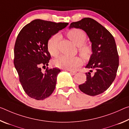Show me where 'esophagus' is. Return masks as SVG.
<instances>
[{"mask_svg": "<svg viewBox=\"0 0 129 129\" xmlns=\"http://www.w3.org/2000/svg\"><path fill=\"white\" fill-rule=\"evenodd\" d=\"M68 71H69V73H71V74H72V75H75L76 73H77L76 72H75V71H70V70H68Z\"/></svg>", "mask_w": 129, "mask_h": 129, "instance_id": "esophagus-1", "label": "esophagus"}]
</instances>
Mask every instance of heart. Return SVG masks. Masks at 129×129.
Segmentation results:
<instances>
[{
    "mask_svg": "<svg viewBox=\"0 0 129 129\" xmlns=\"http://www.w3.org/2000/svg\"><path fill=\"white\" fill-rule=\"evenodd\" d=\"M68 37L79 46V51L85 60L90 58L92 50L90 46L85 44L87 36L84 32L79 28H72L67 33ZM60 36L58 34L53 36L48 41L47 47L49 53L56 57L58 54V44ZM54 64L57 67L61 69L74 70L83 64V60L78 56H68L61 55L54 61Z\"/></svg>",
    "mask_w": 129,
    "mask_h": 129,
    "instance_id": "b5f03b06",
    "label": "heart"
}]
</instances>
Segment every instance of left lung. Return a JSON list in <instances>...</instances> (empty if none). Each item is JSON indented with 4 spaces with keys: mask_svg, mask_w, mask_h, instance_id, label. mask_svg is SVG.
Returning a JSON list of instances; mask_svg holds the SVG:
<instances>
[{
    "mask_svg": "<svg viewBox=\"0 0 129 129\" xmlns=\"http://www.w3.org/2000/svg\"><path fill=\"white\" fill-rule=\"evenodd\" d=\"M72 28L84 30L92 43V53L85 66L90 71L85 73L87 81L79 85V89L87 95H99L109 88L116 77L119 56L115 40L105 27L90 18L72 22L69 27Z\"/></svg>",
    "mask_w": 129,
    "mask_h": 129,
    "instance_id": "1",
    "label": "left lung"
}]
</instances>
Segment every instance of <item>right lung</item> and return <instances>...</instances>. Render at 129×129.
<instances>
[{"mask_svg": "<svg viewBox=\"0 0 129 129\" xmlns=\"http://www.w3.org/2000/svg\"><path fill=\"white\" fill-rule=\"evenodd\" d=\"M68 23H55L35 19L20 30L14 46V63L19 81L26 94L33 99L44 100L54 91L58 68L41 71L50 58L48 41L52 36L64 28Z\"/></svg>", "mask_w": 129, "mask_h": 129, "instance_id": "add662e5", "label": "right lung"}]
</instances>
